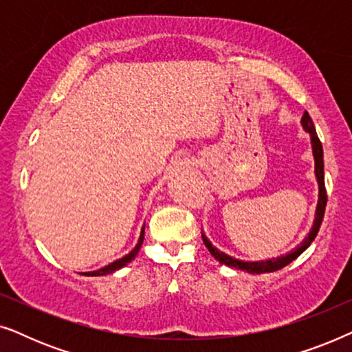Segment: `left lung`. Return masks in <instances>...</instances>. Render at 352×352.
I'll return each mask as SVG.
<instances>
[{"label": "left lung", "mask_w": 352, "mask_h": 352, "mask_svg": "<svg viewBox=\"0 0 352 352\" xmlns=\"http://www.w3.org/2000/svg\"><path fill=\"white\" fill-rule=\"evenodd\" d=\"M301 124H302V129L309 134L312 157H314V175H316L317 186H319V194H317V205H316V216H314V221H312L309 232H307L306 237L301 240V243L298 245L296 248H293L292 252H288L285 254H280V256H277V258L266 259V261H243V259L229 256L228 253L221 252V250L216 248L214 245L210 242L208 237L205 235L204 229H201V239H204L205 247L208 248L211 256H213L216 261L224 264V266L240 269V271H245L250 274H266V272L278 271V269L285 267L287 264L295 261V259L300 256V254L305 252L307 247H309V245L312 243V240L316 239L317 232H319L322 219H324L325 205H327V192H325V182H324V148H322V142L319 141V138H317L316 126H314V123H312V120L307 112L302 113Z\"/></svg>", "instance_id": "8db88e82"}]
</instances>
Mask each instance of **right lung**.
<instances>
[{"label":"right lung","instance_id":"add662e5","mask_svg":"<svg viewBox=\"0 0 352 352\" xmlns=\"http://www.w3.org/2000/svg\"><path fill=\"white\" fill-rule=\"evenodd\" d=\"M144 229H146V224L142 226V229H141V235H139V240H138L136 247H134V248L131 250V252H129L128 254H124L123 258L117 259V261H113V263L107 264V266H104V267L98 269V271L85 272V276H91V277H96V276H107V274H112V272H115V271H118V269H122V267L126 266L128 263H131L133 259L136 258V254L139 253V250H141V245H142V242H144Z\"/></svg>","mask_w":352,"mask_h":352}]
</instances>
